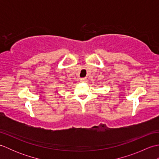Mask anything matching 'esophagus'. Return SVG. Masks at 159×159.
Listing matches in <instances>:
<instances>
[{
	"instance_id": "1",
	"label": "esophagus",
	"mask_w": 159,
	"mask_h": 159,
	"mask_svg": "<svg viewBox=\"0 0 159 159\" xmlns=\"http://www.w3.org/2000/svg\"><path fill=\"white\" fill-rule=\"evenodd\" d=\"M80 81L87 82V79H86V78H82V79H80Z\"/></svg>"
}]
</instances>
